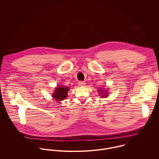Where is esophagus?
Here are the masks:
<instances>
[{
  "mask_svg": "<svg viewBox=\"0 0 159 159\" xmlns=\"http://www.w3.org/2000/svg\"><path fill=\"white\" fill-rule=\"evenodd\" d=\"M78 84H79V86H80L83 87V86H85L86 83H85L84 81H80V82L78 83Z\"/></svg>",
  "mask_w": 159,
  "mask_h": 159,
  "instance_id": "34e87169",
  "label": "esophagus"
}]
</instances>
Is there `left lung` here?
<instances>
[{
	"label": "left lung",
	"mask_w": 159,
	"mask_h": 159,
	"mask_svg": "<svg viewBox=\"0 0 159 159\" xmlns=\"http://www.w3.org/2000/svg\"><path fill=\"white\" fill-rule=\"evenodd\" d=\"M99 92H101V91H99ZM103 92V93H102V96H104V97H106V96H105V95H107V93H105V92Z\"/></svg>",
	"instance_id": "obj_1"
}]
</instances>
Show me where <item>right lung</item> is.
<instances>
[{"label":"right lung","instance_id":"1","mask_svg":"<svg viewBox=\"0 0 159 159\" xmlns=\"http://www.w3.org/2000/svg\"><path fill=\"white\" fill-rule=\"evenodd\" d=\"M69 90L68 88H63L62 86H59L55 90L52 97L57 100H62L67 98V93Z\"/></svg>","mask_w":159,"mask_h":159}]
</instances>
